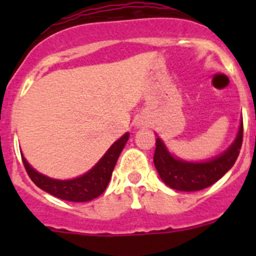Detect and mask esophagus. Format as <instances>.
<instances>
[{
  "mask_svg": "<svg viewBox=\"0 0 256 256\" xmlns=\"http://www.w3.org/2000/svg\"><path fill=\"white\" fill-rule=\"evenodd\" d=\"M144 126V123L142 122H137V126Z\"/></svg>",
  "mask_w": 256,
  "mask_h": 256,
  "instance_id": "esophagus-1",
  "label": "esophagus"
}]
</instances>
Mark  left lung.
Segmentation results:
<instances>
[{"mask_svg": "<svg viewBox=\"0 0 256 256\" xmlns=\"http://www.w3.org/2000/svg\"><path fill=\"white\" fill-rule=\"evenodd\" d=\"M244 124L240 126L234 142L227 151L214 159L202 162H190L174 158L164 142L156 138V148L154 154V164L162 182L177 191H200L212 186L220 180L238 158L242 146Z\"/></svg>", "mask_w": 256, "mask_h": 256, "instance_id": "obj_1", "label": "left lung"}]
</instances>
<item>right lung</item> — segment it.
<instances>
[{"label":"right lung","instance_id":"add662e5","mask_svg":"<svg viewBox=\"0 0 256 256\" xmlns=\"http://www.w3.org/2000/svg\"><path fill=\"white\" fill-rule=\"evenodd\" d=\"M128 138H130V133H126L123 137H120L116 142L112 144V148L106 151L105 155L91 170L80 177L74 178V180H60L46 177L32 168L28 162L24 159V156L22 155V164L34 184H37L40 190L51 194L52 196H56L61 200L73 201V202L91 201L98 198L108 187L118 158L126 146Z\"/></svg>","mask_w":256,"mask_h":256}]
</instances>
